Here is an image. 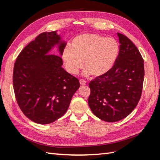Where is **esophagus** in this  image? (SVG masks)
Segmentation results:
<instances>
[{
    "label": "esophagus",
    "instance_id": "esophagus-1",
    "mask_svg": "<svg viewBox=\"0 0 160 160\" xmlns=\"http://www.w3.org/2000/svg\"><path fill=\"white\" fill-rule=\"evenodd\" d=\"M79 83H80L81 85H86L87 82L85 80H83V79H80L79 80Z\"/></svg>",
    "mask_w": 160,
    "mask_h": 160
}]
</instances>
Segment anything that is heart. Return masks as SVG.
<instances>
[{
    "label": "heart",
    "mask_w": 160,
    "mask_h": 160,
    "mask_svg": "<svg viewBox=\"0 0 160 160\" xmlns=\"http://www.w3.org/2000/svg\"><path fill=\"white\" fill-rule=\"evenodd\" d=\"M119 53L118 41L112 37L98 34H85L76 37L69 49L62 52V61L71 74H77L84 66V74L98 77L109 72L115 64Z\"/></svg>",
    "instance_id": "heart-1"
}]
</instances>
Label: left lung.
<instances>
[{
    "label": "left lung",
    "instance_id": "obj_1",
    "mask_svg": "<svg viewBox=\"0 0 160 160\" xmlns=\"http://www.w3.org/2000/svg\"><path fill=\"white\" fill-rule=\"evenodd\" d=\"M119 51L115 64L107 74L89 84L88 104L93 114L107 122L126 118L141 98L144 78L143 59L126 36L118 32Z\"/></svg>",
    "mask_w": 160,
    "mask_h": 160
}]
</instances>
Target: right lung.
<instances>
[{
  "mask_svg": "<svg viewBox=\"0 0 160 160\" xmlns=\"http://www.w3.org/2000/svg\"><path fill=\"white\" fill-rule=\"evenodd\" d=\"M56 44L60 56L49 54ZM65 46L57 31L41 33L24 48L14 63L12 79L17 103L37 123H51L62 117L80 87L78 79L62 67L61 56Z\"/></svg>",
  "mask_w": 160,
  "mask_h": 160,
  "instance_id": "obj_1",
  "label": "right lung"
}]
</instances>
